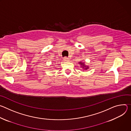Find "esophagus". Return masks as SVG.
<instances>
[{
	"mask_svg": "<svg viewBox=\"0 0 131 131\" xmlns=\"http://www.w3.org/2000/svg\"><path fill=\"white\" fill-rule=\"evenodd\" d=\"M63 60H64V61H69V59L68 58H67V57H64V58H63Z\"/></svg>",
	"mask_w": 131,
	"mask_h": 131,
	"instance_id": "34e87169",
	"label": "esophagus"
}]
</instances>
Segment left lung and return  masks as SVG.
<instances>
[{"label":"left lung","mask_w":131,"mask_h":131,"mask_svg":"<svg viewBox=\"0 0 131 131\" xmlns=\"http://www.w3.org/2000/svg\"><path fill=\"white\" fill-rule=\"evenodd\" d=\"M79 63L81 66V67L83 68V70H88L89 69V67L88 66H86L85 65V63L84 62H82V61H80L79 62Z\"/></svg>","instance_id":"1"}]
</instances>
